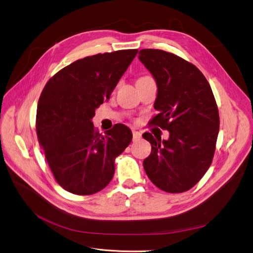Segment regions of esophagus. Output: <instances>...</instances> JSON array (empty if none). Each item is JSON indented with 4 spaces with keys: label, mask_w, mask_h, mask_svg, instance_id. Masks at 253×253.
Returning <instances> with one entry per match:
<instances>
[{
    "label": "esophagus",
    "mask_w": 253,
    "mask_h": 253,
    "mask_svg": "<svg viewBox=\"0 0 253 253\" xmlns=\"http://www.w3.org/2000/svg\"><path fill=\"white\" fill-rule=\"evenodd\" d=\"M132 134H133V140H137L141 137V133L137 130H132Z\"/></svg>",
    "instance_id": "obj_1"
}]
</instances>
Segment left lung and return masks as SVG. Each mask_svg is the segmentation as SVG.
I'll return each mask as SVG.
<instances>
[{
  "instance_id": "left-lung-1",
  "label": "left lung",
  "mask_w": 253,
  "mask_h": 253,
  "mask_svg": "<svg viewBox=\"0 0 253 253\" xmlns=\"http://www.w3.org/2000/svg\"><path fill=\"white\" fill-rule=\"evenodd\" d=\"M139 61L157 84L151 123L169 132L168 139L142 137L152 151L144 160L149 179L163 191L189 190L210 168L219 132V114L210 84L194 65L160 49H140Z\"/></svg>"
}]
</instances>
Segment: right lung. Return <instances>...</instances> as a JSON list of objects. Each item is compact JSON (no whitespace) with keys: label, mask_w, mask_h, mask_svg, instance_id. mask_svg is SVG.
Listing matches in <instances>:
<instances>
[{"label":"right lung","mask_w":253,"mask_h":253,"mask_svg":"<svg viewBox=\"0 0 253 253\" xmlns=\"http://www.w3.org/2000/svg\"><path fill=\"white\" fill-rule=\"evenodd\" d=\"M137 49L98 53L78 60L54 74L37 106L36 130L48 166L62 188L79 195L103 189L115 172V158L132 140L117 124L105 135L92 119L107 101Z\"/></svg>","instance_id":"add662e5"}]
</instances>
